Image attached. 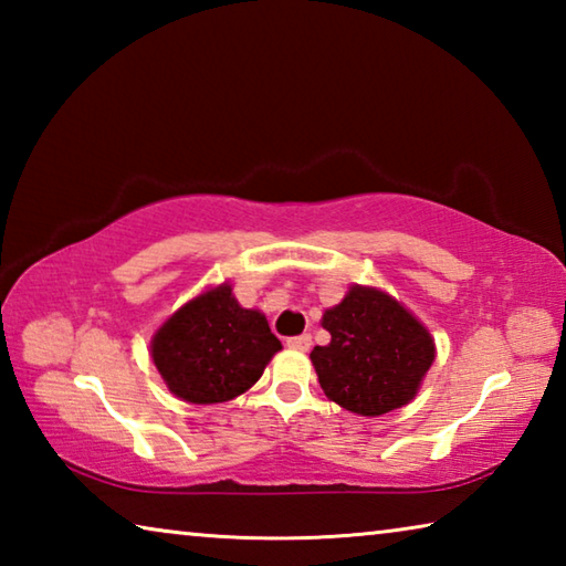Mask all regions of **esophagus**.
I'll list each match as a JSON object with an SVG mask.
<instances>
[{
    "label": "esophagus",
    "instance_id": "34e87169",
    "mask_svg": "<svg viewBox=\"0 0 566 566\" xmlns=\"http://www.w3.org/2000/svg\"><path fill=\"white\" fill-rule=\"evenodd\" d=\"M286 347L296 349V352H306V349L312 347V337H310V334H300V337H290V339H286Z\"/></svg>",
    "mask_w": 566,
    "mask_h": 566
}]
</instances>
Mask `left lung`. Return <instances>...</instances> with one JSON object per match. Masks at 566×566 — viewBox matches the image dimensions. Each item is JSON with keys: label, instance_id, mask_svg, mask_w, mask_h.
<instances>
[{"label": "left lung", "instance_id": "1", "mask_svg": "<svg viewBox=\"0 0 566 566\" xmlns=\"http://www.w3.org/2000/svg\"><path fill=\"white\" fill-rule=\"evenodd\" d=\"M327 347L312 349L319 385L332 401L361 417L409 405L434 361V339L387 292L354 284L324 312Z\"/></svg>", "mask_w": 566, "mask_h": 566}]
</instances>
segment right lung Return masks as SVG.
<instances>
[{"mask_svg":"<svg viewBox=\"0 0 566 566\" xmlns=\"http://www.w3.org/2000/svg\"><path fill=\"white\" fill-rule=\"evenodd\" d=\"M280 349L264 314L239 306L229 284L179 306L151 337L161 379L171 395L191 405L244 395Z\"/></svg>","mask_w":566,"mask_h":566,"instance_id":"add662e5","label":"right lung"}]
</instances>
